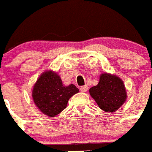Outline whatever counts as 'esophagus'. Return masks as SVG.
Wrapping results in <instances>:
<instances>
[{
  "mask_svg": "<svg viewBox=\"0 0 152 152\" xmlns=\"http://www.w3.org/2000/svg\"><path fill=\"white\" fill-rule=\"evenodd\" d=\"M80 91L81 92H86L88 91V86L87 85H85V86H81L80 88Z\"/></svg>",
  "mask_w": 152,
  "mask_h": 152,
  "instance_id": "esophagus-1",
  "label": "esophagus"
}]
</instances>
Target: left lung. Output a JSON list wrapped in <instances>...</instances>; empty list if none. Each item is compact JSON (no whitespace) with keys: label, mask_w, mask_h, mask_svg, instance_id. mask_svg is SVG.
Wrapping results in <instances>:
<instances>
[{"label":"left lung","mask_w":152,"mask_h":152,"mask_svg":"<svg viewBox=\"0 0 152 152\" xmlns=\"http://www.w3.org/2000/svg\"><path fill=\"white\" fill-rule=\"evenodd\" d=\"M91 96L106 112H115L125 102L127 92L122 80L115 75L103 73L96 86L89 89Z\"/></svg>","instance_id":"left-lung-1"}]
</instances>
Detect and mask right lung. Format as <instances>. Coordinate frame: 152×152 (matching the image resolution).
<instances>
[{
    "instance_id": "add662e5",
    "label": "right lung",
    "mask_w": 152,
    "mask_h": 152,
    "mask_svg": "<svg viewBox=\"0 0 152 152\" xmlns=\"http://www.w3.org/2000/svg\"><path fill=\"white\" fill-rule=\"evenodd\" d=\"M79 91L74 85L64 86L60 76L52 71H45L34 85L32 98L40 111L49 117L60 114L68 100Z\"/></svg>"
}]
</instances>
